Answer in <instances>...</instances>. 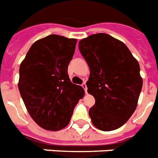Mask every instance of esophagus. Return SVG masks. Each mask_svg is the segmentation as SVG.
Listing matches in <instances>:
<instances>
[{
    "label": "esophagus",
    "instance_id": "34e87169",
    "mask_svg": "<svg viewBox=\"0 0 158 158\" xmlns=\"http://www.w3.org/2000/svg\"><path fill=\"white\" fill-rule=\"evenodd\" d=\"M82 88L84 89L85 92V94H87V86H86V84H85V82H84L83 84L81 85Z\"/></svg>",
    "mask_w": 158,
    "mask_h": 158
}]
</instances>
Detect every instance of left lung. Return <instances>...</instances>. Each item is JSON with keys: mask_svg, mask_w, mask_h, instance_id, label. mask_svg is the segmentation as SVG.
I'll return each mask as SVG.
<instances>
[{"mask_svg": "<svg viewBox=\"0 0 158 158\" xmlns=\"http://www.w3.org/2000/svg\"><path fill=\"white\" fill-rule=\"evenodd\" d=\"M89 68L87 91L95 98L89 114L101 131L123 126L135 111L142 89L140 65L123 42L98 33L79 42Z\"/></svg>", "mask_w": 158, "mask_h": 158, "instance_id": "left-lung-1", "label": "left lung"}]
</instances>
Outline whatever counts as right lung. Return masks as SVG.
Returning a JSON list of instances; mask_svg holds the SVG:
<instances>
[{
  "mask_svg": "<svg viewBox=\"0 0 158 158\" xmlns=\"http://www.w3.org/2000/svg\"><path fill=\"white\" fill-rule=\"evenodd\" d=\"M76 39L51 35L35 42L20 64L18 89L31 117L40 127L59 131L69 123L85 94L68 74Z\"/></svg>",
  "mask_w": 158,
  "mask_h": 158,
  "instance_id": "right-lung-1",
  "label": "right lung"
}]
</instances>
